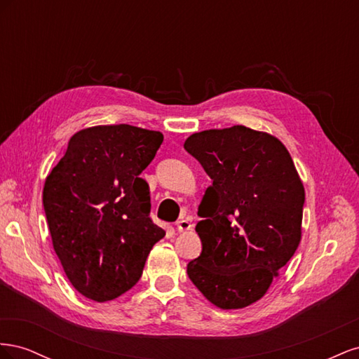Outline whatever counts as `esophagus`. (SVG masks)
I'll return each mask as SVG.
<instances>
[{"mask_svg":"<svg viewBox=\"0 0 359 359\" xmlns=\"http://www.w3.org/2000/svg\"><path fill=\"white\" fill-rule=\"evenodd\" d=\"M177 229H178V232H186V231H190L191 229V223H190V220L189 219H180L178 222H177Z\"/></svg>","mask_w":359,"mask_h":359,"instance_id":"34e87169","label":"esophagus"}]
</instances>
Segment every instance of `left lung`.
I'll use <instances>...</instances> for the list:
<instances>
[{
  "instance_id": "1",
  "label": "left lung",
  "mask_w": 359,
  "mask_h": 359,
  "mask_svg": "<svg viewBox=\"0 0 359 359\" xmlns=\"http://www.w3.org/2000/svg\"><path fill=\"white\" fill-rule=\"evenodd\" d=\"M184 149L212 180L196 224L202 252L189 262V278L217 307H247L298 248L302 182L277 137L244 126L194 133Z\"/></svg>"
}]
</instances>
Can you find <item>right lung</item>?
<instances>
[{
    "mask_svg": "<svg viewBox=\"0 0 359 359\" xmlns=\"http://www.w3.org/2000/svg\"><path fill=\"white\" fill-rule=\"evenodd\" d=\"M163 135L128 124L72 136L43 189L52 244L74 289L111 301L132 289L165 231L149 217L148 182L139 175Z\"/></svg>",
    "mask_w": 359,
    "mask_h": 359,
    "instance_id": "add662e5",
    "label": "right lung"
}]
</instances>
